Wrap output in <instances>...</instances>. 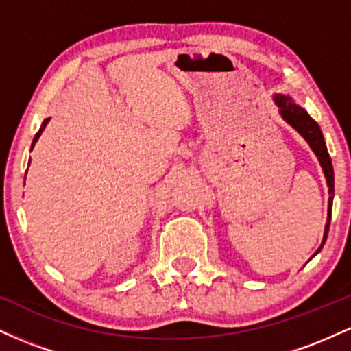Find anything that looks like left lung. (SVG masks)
Returning <instances> with one entry per match:
<instances>
[{"instance_id": "1", "label": "left lung", "mask_w": 351, "mask_h": 351, "mask_svg": "<svg viewBox=\"0 0 351 351\" xmlns=\"http://www.w3.org/2000/svg\"><path fill=\"white\" fill-rule=\"evenodd\" d=\"M274 102L277 104L279 107V112L282 115V119L285 120L297 134H300L304 136V140L310 145L313 153L317 155L318 162H320L322 168H324V175L327 178V184H328V217H327V224H325V232H324V241H322L320 247L317 249V252L313 256H317L318 252L322 251L324 247L325 241H327V234H328V228H330V219H332V204H333V193H335V178H333V167H332V158H330L328 150H327V145H325L324 135H322L320 127L315 120L312 119L307 114L305 108H302L300 106H297L293 102L291 95H284V94H276L274 95ZM312 256V257H313ZM310 257V259H312Z\"/></svg>"}]
</instances>
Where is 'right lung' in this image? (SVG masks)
<instances>
[{"instance_id":"right-lung-1","label":"right lung","mask_w":351,"mask_h":351,"mask_svg":"<svg viewBox=\"0 0 351 351\" xmlns=\"http://www.w3.org/2000/svg\"><path fill=\"white\" fill-rule=\"evenodd\" d=\"M51 119H44V122H43V125H41V128H39V132L38 134H36V136H34V140H33V145H31V150H33V147H34V143L38 142V138L39 136H41V134L44 132V128H46V125H47V122H49Z\"/></svg>"}]
</instances>
